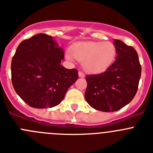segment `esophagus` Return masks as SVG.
<instances>
[{
    "label": "esophagus",
    "mask_w": 153,
    "mask_h": 153,
    "mask_svg": "<svg viewBox=\"0 0 153 153\" xmlns=\"http://www.w3.org/2000/svg\"><path fill=\"white\" fill-rule=\"evenodd\" d=\"M78 74H79V77H84V76H85V74H83V73L82 72V71H79Z\"/></svg>",
    "instance_id": "1"
}]
</instances>
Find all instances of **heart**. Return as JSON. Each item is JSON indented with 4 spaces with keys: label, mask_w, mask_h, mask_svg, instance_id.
<instances>
[{
    "label": "heart",
    "mask_w": 153,
    "mask_h": 153,
    "mask_svg": "<svg viewBox=\"0 0 153 153\" xmlns=\"http://www.w3.org/2000/svg\"><path fill=\"white\" fill-rule=\"evenodd\" d=\"M117 55V48L110 41L85 42L74 45L67 58H75L81 62L86 71L97 74L106 70L112 65Z\"/></svg>",
    "instance_id": "b5f03b06"
}]
</instances>
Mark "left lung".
<instances>
[{
    "label": "left lung",
    "mask_w": 153,
    "mask_h": 153,
    "mask_svg": "<svg viewBox=\"0 0 153 153\" xmlns=\"http://www.w3.org/2000/svg\"><path fill=\"white\" fill-rule=\"evenodd\" d=\"M117 56L102 74L87 75L85 99L90 106L103 112L117 111L132 101L138 90L141 65L136 50L114 40Z\"/></svg>",
    "instance_id": "1"
}]
</instances>
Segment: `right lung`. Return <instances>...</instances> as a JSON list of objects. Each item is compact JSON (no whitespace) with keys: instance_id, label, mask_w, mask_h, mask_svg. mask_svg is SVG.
Returning <instances> with one entry per match:
<instances>
[{"instance_id":"obj_1","label":"right lung","mask_w":153,"mask_h":153,"mask_svg":"<svg viewBox=\"0 0 153 153\" xmlns=\"http://www.w3.org/2000/svg\"><path fill=\"white\" fill-rule=\"evenodd\" d=\"M63 48L53 37L39 33L19 44L11 62V80L17 95L30 106L44 109L60 104L78 79L76 69L60 64Z\"/></svg>"}]
</instances>
